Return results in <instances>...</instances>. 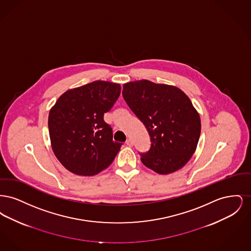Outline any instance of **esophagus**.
I'll use <instances>...</instances> for the list:
<instances>
[{
  "label": "esophagus",
  "mask_w": 251,
  "mask_h": 251,
  "mask_svg": "<svg viewBox=\"0 0 251 251\" xmlns=\"http://www.w3.org/2000/svg\"><path fill=\"white\" fill-rule=\"evenodd\" d=\"M126 145L129 146V147H131V146L133 145V142H132L131 139H127V140H126Z\"/></svg>",
  "instance_id": "34e87169"
}]
</instances>
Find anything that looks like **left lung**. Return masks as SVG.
I'll return each instance as SVG.
<instances>
[{
  "instance_id": "left-lung-1",
  "label": "left lung",
  "mask_w": 251,
  "mask_h": 251,
  "mask_svg": "<svg viewBox=\"0 0 251 251\" xmlns=\"http://www.w3.org/2000/svg\"><path fill=\"white\" fill-rule=\"evenodd\" d=\"M122 96L151 136V149L140 153L144 165L158 174L184 167L201 135V118L190 99L176 86L148 80L123 85Z\"/></svg>"
}]
</instances>
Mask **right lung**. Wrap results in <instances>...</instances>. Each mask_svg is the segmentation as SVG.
<instances>
[{"mask_svg":"<svg viewBox=\"0 0 251 251\" xmlns=\"http://www.w3.org/2000/svg\"><path fill=\"white\" fill-rule=\"evenodd\" d=\"M119 84L95 81L66 91L50 109L49 132L54 155L69 171L93 176L107 168L122 144L113 141L104 113L120 95Z\"/></svg>","mask_w":251,"mask_h":251,"instance_id":"right-lung-1","label":"right lung"}]
</instances>
